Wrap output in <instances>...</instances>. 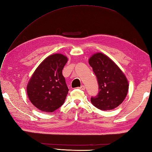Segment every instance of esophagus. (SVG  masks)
Wrapping results in <instances>:
<instances>
[{
    "label": "esophagus",
    "mask_w": 152,
    "mask_h": 152,
    "mask_svg": "<svg viewBox=\"0 0 152 152\" xmlns=\"http://www.w3.org/2000/svg\"><path fill=\"white\" fill-rule=\"evenodd\" d=\"M80 89H81V90H85V89H86V88H85V86H83V85H82V86H81L80 87Z\"/></svg>",
    "instance_id": "1"
}]
</instances>
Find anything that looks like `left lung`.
Returning a JSON list of instances; mask_svg holds the SVG:
<instances>
[{"mask_svg":"<svg viewBox=\"0 0 152 152\" xmlns=\"http://www.w3.org/2000/svg\"><path fill=\"white\" fill-rule=\"evenodd\" d=\"M89 65L97 78L99 92L92 96L93 106L101 110H110L121 104L127 96L128 80L124 73L110 58L96 53L89 58Z\"/></svg>","mask_w":152,"mask_h":152,"instance_id":"left-lung-1","label":"left lung"}]
</instances>
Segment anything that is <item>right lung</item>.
<instances>
[{"label":"right lung","instance_id":"1","mask_svg":"<svg viewBox=\"0 0 152 152\" xmlns=\"http://www.w3.org/2000/svg\"><path fill=\"white\" fill-rule=\"evenodd\" d=\"M67 61L62 54L51 55L39 64L28 81V97L40 111L53 112L64 102L69 89L62 70Z\"/></svg>","mask_w":152,"mask_h":152}]
</instances>
